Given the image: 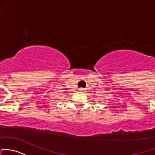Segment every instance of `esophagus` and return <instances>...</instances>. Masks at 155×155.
<instances>
[{
    "label": "esophagus",
    "instance_id": "obj_1",
    "mask_svg": "<svg viewBox=\"0 0 155 155\" xmlns=\"http://www.w3.org/2000/svg\"><path fill=\"white\" fill-rule=\"evenodd\" d=\"M79 91H85V89L83 88V87H80V88H79Z\"/></svg>",
    "mask_w": 155,
    "mask_h": 155
}]
</instances>
